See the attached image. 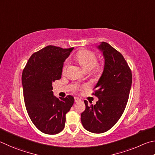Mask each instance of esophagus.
Listing matches in <instances>:
<instances>
[{"label": "esophagus", "instance_id": "obj_1", "mask_svg": "<svg viewBox=\"0 0 155 155\" xmlns=\"http://www.w3.org/2000/svg\"><path fill=\"white\" fill-rule=\"evenodd\" d=\"M74 101H75V103H78V102L80 101L81 100H80L79 98H78V97H75V98H74Z\"/></svg>", "mask_w": 155, "mask_h": 155}]
</instances>
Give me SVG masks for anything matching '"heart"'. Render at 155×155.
Here are the masks:
<instances>
[{
    "label": "heart",
    "instance_id": "obj_1",
    "mask_svg": "<svg viewBox=\"0 0 155 155\" xmlns=\"http://www.w3.org/2000/svg\"><path fill=\"white\" fill-rule=\"evenodd\" d=\"M76 58L78 59V62H80L84 69L86 70H91L94 68V71L97 73H101L104 70V62H97V57L93 51L88 50H81L76 54ZM67 69V63H65L62 67V73H66ZM80 86L76 84L73 87L75 91H78L80 89Z\"/></svg>",
    "mask_w": 155,
    "mask_h": 155
}]
</instances>
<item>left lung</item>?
Wrapping results in <instances>:
<instances>
[{
    "label": "left lung",
    "instance_id": "obj_1",
    "mask_svg": "<svg viewBox=\"0 0 155 155\" xmlns=\"http://www.w3.org/2000/svg\"><path fill=\"white\" fill-rule=\"evenodd\" d=\"M103 51L105 67L92 94L99 98L95 105H88L81 114L82 125L87 131L102 134L115 125L123 115L132 84L131 70L123 56L106 42L98 47Z\"/></svg>",
    "mask_w": 155,
    "mask_h": 155
}]
</instances>
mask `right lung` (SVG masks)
Segmentation results:
<instances>
[{"label": "right lung", "instance_id": "obj_1", "mask_svg": "<svg viewBox=\"0 0 155 155\" xmlns=\"http://www.w3.org/2000/svg\"><path fill=\"white\" fill-rule=\"evenodd\" d=\"M74 48L48 45L32 54L21 75L24 104L35 126L46 134L62 131L66 114L74 103L71 95L58 99L52 83L61 78L63 63Z\"/></svg>", "mask_w": 155, "mask_h": 155}]
</instances>
